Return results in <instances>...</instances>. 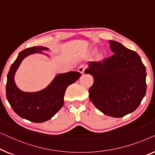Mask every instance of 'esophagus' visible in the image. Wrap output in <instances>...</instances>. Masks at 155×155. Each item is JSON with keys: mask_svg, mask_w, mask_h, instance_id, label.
Wrapping results in <instances>:
<instances>
[{"mask_svg": "<svg viewBox=\"0 0 155 155\" xmlns=\"http://www.w3.org/2000/svg\"><path fill=\"white\" fill-rule=\"evenodd\" d=\"M86 67L85 66V65H81V66L78 67V71H79L81 74H84V71H85V69H86Z\"/></svg>", "mask_w": 155, "mask_h": 155, "instance_id": "34e87169", "label": "esophagus"}]
</instances>
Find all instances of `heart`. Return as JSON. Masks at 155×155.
Segmentation results:
<instances>
[{"mask_svg":"<svg viewBox=\"0 0 155 155\" xmlns=\"http://www.w3.org/2000/svg\"><path fill=\"white\" fill-rule=\"evenodd\" d=\"M96 51H97V49H96V48H94V49L93 50V53H95V52H96Z\"/></svg>","mask_w":155,"mask_h":155,"instance_id":"1","label":"heart"}]
</instances>
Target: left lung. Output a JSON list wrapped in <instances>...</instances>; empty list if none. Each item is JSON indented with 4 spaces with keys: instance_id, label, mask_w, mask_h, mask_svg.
<instances>
[{
    "instance_id": "left-lung-1",
    "label": "left lung",
    "mask_w": 155,
    "mask_h": 155,
    "mask_svg": "<svg viewBox=\"0 0 155 155\" xmlns=\"http://www.w3.org/2000/svg\"><path fill=\"white\" fill-rule=\"evenodd\" d=\"M114 55L101 62H88L85 74L94 78L89 97L107 116L124 117L136 110L145 97L146 69L140 56L120 43L110 41Z\"/></svg>"
}]
</instances>
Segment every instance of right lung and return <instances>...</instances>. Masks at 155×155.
I'll return each mask as SVG.
<instances>
[{
	"label": "right lung",
	"mask_w": 155,
	"mask_h": 155,
	"mask_svg": "<svg viewBox=\"0 0 155 155\" xmlns=\"http://www.w3.org/2000/svg\"><path fill=\"white\" fill-rule=\"evenodd\" d=\"M48 50L43 46H34L24 50L12 63L7 76L6 97L8 102L18 116L34 123H42L51 119L63 106L67 87L77 81L81 76L78 71L58 74L43 90L37 92L21 91L15 81V73L21 62L31 54H43L49 57L42 52Z\"/></svg>",
	"instance_id": "right-lung-1"
}]
</instances>
